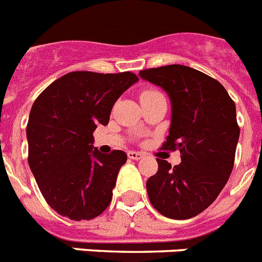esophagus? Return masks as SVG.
Segmentation results:
<instances>
[{"label":"esophagus","mask_w":262,"mask_h":262,"mask_svg":"<svg viewBox=\"0 0 262 262\" xmlns=\"http://www.w3.org/2000/svg\"><path fill=\"white\" fill-rule=\"evenodd\" d=\"M142 156H144L142 153L135 152V150H129V152H127V157L132 159V160H140V159H142Z\"/></svg>","instance_id":"esophagus-1"}]
</instances>
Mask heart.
Segmentation results:
<instances>
[{
	"label": "heart",
	"mask_w": 262,
	"mask_h": 262,
	"mask_svg": "<svg viewBox=\"0 0 262 262\" xmlns=\"http://www.w3.org/2000/svg\"><path fill=\"white\" fill-rule=\"evenodd\" d=\"M144 93H159V91H155V90H146Z\"/></svg>",
	"instance_id": "b5f03b06"
}]
</instances>
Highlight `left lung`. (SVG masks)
Listing matches in <instances>:
<instances>
[{
    "mask_svg": "<svg viewBox=\"0 0 262 262\" xmlns=\"http://www.w3.org/2000/svg\"><path fill=\"white\" fill-rule=\"evenodd\" d=\"M140 76L169 95L171 126L163 149L182 155L175 167L157 159L148 196L167 218L188 220L215 201L233 171L239 137L235 103L218 80L187 66L142 70Z\"/></svg>",
    "mask_w": 262,
    "mask_h": 262,
    "instance_id": "left-lung-1",
    "label": "left lung"
}]
</instances>
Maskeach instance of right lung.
I'll use <instances>...</instances> for the list:
<instances>
[{
    "label": "right lung",
    "mask_w": 262,
    "mask_h": 262,
    "mask_svg": "<svg viewBox=\"0 0 262 262\" xmlns=\"http://www.w3.org/2000/svg\"><path fill=\"white\" fill-rule=\"evenodd\" d=\"M138 80L133 72L74 71L52 82L29 113L28 163L52 210L72 221L93 220L110 205L124 150L102 155L93 133Z\"/></svg>",
    "instance_id": "add662e5"
}]
</instances>
